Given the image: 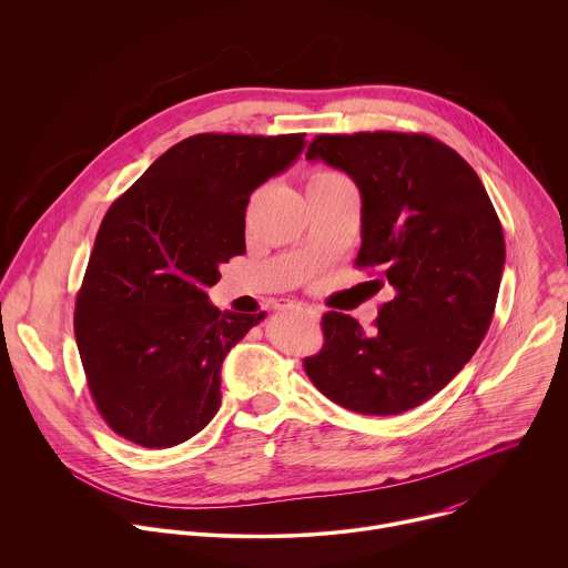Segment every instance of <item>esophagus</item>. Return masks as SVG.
Listing matches in <instances>:
<instances>
[{"mask_svg":"<svg viewBox=\"0 0 568 568\" xmlns=\"http://www.w3.org/2000/svg\"><path fill=\"white\" fill-rule=\"evenodd\" d=\"M280 308H297V311H302V313H306L308 317H317V311L315 308H311V306H306V304H300V302H293V300H284L282 304H280Z\"/></svg>","mask_w":568,"mask_h":568,"instance_id":"34e87169","label":"esophagus"}]
</instances>
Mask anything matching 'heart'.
Returning <instances> with one entry per match:
<instances>
[{
  "instance_id": "b5f03b06",
  "label": "heart",
  "mask_w": 568,
  "mask_h": 568,
  "mask_svg": "<svg viewBox=\"0 0 568 568\" xmlns=\"http://www.w3.org/2000/svg\"><path fill=\"white\" fill-rule=\"evenodd\" d=\"M335 179H343L335 172H328V170H313L311 176H308V185H320V183H328V181H335Z\"/></svg>"
}]
</instances>
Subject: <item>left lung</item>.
<instances>
[{"label": "left lung", "mask_w": 568, "mask_h": 568, "mask_svg": "<svg viewBox=\"0 0 568 568\" xmlns=\"http://www.w3.org/2000/svg\"><path fill=\"white\" fill-rule=\"evenodd\" d=\"M308 161L347 172L363 196L358 268H376L394 297L365 331L322 315L324 345L304 358L311 383L358 414L389 416L440 392L490 326L506 244L477 172L427 134H320Z\"/></svg>", "instance_id": "obj_1"}]
</instances>
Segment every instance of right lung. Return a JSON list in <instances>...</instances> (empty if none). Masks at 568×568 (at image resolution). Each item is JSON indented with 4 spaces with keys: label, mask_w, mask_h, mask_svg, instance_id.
Listing matches in <instances>:
<instances>
[{
    "label": "right lung",
    "mask_w": 568,
    "mask_h": 568,
    "mask_svg": "<svg viewBox=\"0 0 568 568\" xmlns=\"http://www.w3.org/2000/svg\"><path fill=\"white\" fill-rule=\"evenodd\" d=\"M306 134H196L106 210L75 297L73 331L104 423L141 447L201 432L221 403V363L266 313H221L205 288L246 253L255 187Z\"/></svg>",
    "instance_id": "obj_1"
}]
</instances>
